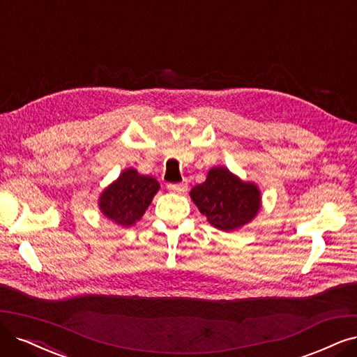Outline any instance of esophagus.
I'll use <instances>...</instances> for the list:
<instances>
[{"mask_svg":"<svg viewBox=\"0 0 357 357\" xmlns=\"http://www.w3.org/2000/svg\"><path fill=\"white\" fill-rule=\"evenodd\" d=\"M167 190L172 192H183L187 190V185L183 182L179 183H167Z\"/></svg>","mask_w":357,"mask_h":357,"instance_id":"1","label":"esophagus"}]
</instances>
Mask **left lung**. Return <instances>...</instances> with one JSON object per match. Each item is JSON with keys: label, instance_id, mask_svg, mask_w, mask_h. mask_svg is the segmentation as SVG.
<instances>
[{"label": "left lung", "instance_id": "8db88e82", "mask_svg": "<svg viewBox=\"0 0 357 357\" xmlns=\"http://www.w3.org/2000/svg\"><path fill=\"white\" fill-rule=\"evenodd\" d=\"M191 199L212 225L232 231L252 220L260 208V191L234 176L227 167L210 169L207 179L195 185Z\"/></svg>", "mask_w": 357, "mask_h": 357}]
</instances>
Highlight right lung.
I'll list each match as a JSON object with an SVG mask.
<instances>
[{"mask_svg": "<svg viewBox=\"0 0 357 357\" xmlns=\"http://www.w3.org/2000/svg\"><path fill=\"white\" fill-rule=\"evenodd\" d=\"M160 185L151 178L139 175L135 169H126L123 174L105 188L100 197L101 212L122 227L134 225L150 206Z\"/></svg>", "mask_w": 357, "mask_h": 357, "instance_id": "right-lung-1", "label": "right lung"}]
</instances>
